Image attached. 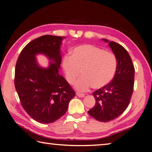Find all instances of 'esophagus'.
<instances>
[{
	"mask_svg": "<svg viewBox=\"0 0 152 152\" xmlns=\"http://www.w3.org/2000/svg\"><path fill=\"white\" fill-rule=\"evenodd\" d=\"M76 96H78L79 98H84V96H85V94H83V93H80V92H77L76 93Z\"/></svg>",
	"mask_w": 152,
	"mask_h": 152,
	"instance_id": "1",
	"label": "esophagus"
}]
</instances>
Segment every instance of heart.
<instances>
[{
    "instance_id": "heart-1",
    "label": "heart",
    "mask_w": 152,
    "mask_h": 152,
    "mask_svg": "<svg viewBox=\"0 0 152 152\" xmlns=\"http://www.w3.org/2000/svg\"><path fill=\"white\" fill-rule=\"evenodd\" d=\"M62 68L66 79L73 84L81 74L82 76L74 86L80 91H86L92 86L100 89L113 79L118 68L115 55L98 46L84 45L74 48L70 56H65Z\"/></svg>"
}]
</instances>
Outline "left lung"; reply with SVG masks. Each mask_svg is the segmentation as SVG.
<instances>
[{
  "label": "left lung",
  "instance_id": "obj_1",
  "mask_svg": "<svg viewBox=\"0 0 152 152\" xmlns=\"http://www.w3.org/2000/svg\"><path fill=\"white\" fill-rule=\"evenodd\" d=\"M102 40L108 42L116 56L118 68L114 79L93 93L96 104L88 112L96 120L107 122L120 116L128 107L133 94L135 69L130 56L122 45Z\"/></svg>",
  "mask_w": 152,
  "mask_h": 152
}]
</instances>
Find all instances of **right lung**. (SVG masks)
I'll list each match as a JSON object with an SVG mask.
<instances>
[{"mask_svg":"<svg viewBox=\"0 0 152 152\" xmlns=\"http://www.w3.org/2000/svg\"><path fill=\"white\" fill-rule=\"evenodd\" d=\"M64 37L44 35L32 40L21 51L16 64L15 86L24 110L32 119L50 124L66 112L75 92L58 70L60 46ZM43 53L51 60L40 67L35 56Z\"/></svg>","mask_w":152,"mask_h":152,"instance_id":"add662e5","label":"right lung"}]
</instances>
